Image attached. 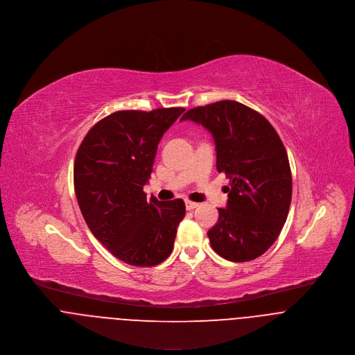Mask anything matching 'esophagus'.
I'll return each instance as SVG.
<instances>
[{"instance_id": "34e87169", "label": "esophagus", "mask_w": 355, "mask_h": 355, "mask_svg": "<svg viewBox=\"0 0 355 355\" xmlns=\"http://www.w3.org/2000/svg\"><path fill=\"white\" fill-rule=\"evenodd\" d=\"M198 206H199V205L195 203V202H189V200L185 202V207H187V210H189V211H191V210H195Z\"/></svg>"}]
</instances>
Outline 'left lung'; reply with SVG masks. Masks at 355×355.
I'll return each instance as SVG.
<instances>
[{
    "mask_svg": "<svg viewBox=\"0 0 355 355\" xmlns=\"http://www.w3.org/2000/svg\"><path fill=\"white\" fill-rule=\"evenodd\" d=\"M205 126L216 149V170L230 180L227 205L207 232L214 251L232 262L252 261L277 240L286 220L292 175L275 128L252 108L222 100L185 112Z\"/></svg>",
    "mask_w": 355,
    "mask_h": 355,
    "instance_id": "8db88e82",
    "label": "left lung"
}]
</instances>
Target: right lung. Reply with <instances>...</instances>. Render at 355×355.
<instances>
[{
	"mask_svg": "<svg viewBox=\"0 0 355 355\" xmlns=\"http://www.w3.org/2000/svg\"><path fill=\"white\" fill-rule=\"evenodd\" d=\"M185 110L118 111L98 121L73 163L76 200L93 236L132 266H155L173 251L185 216L181 199L146 200L157 144Z\"/></svg>",
	"mask_w": 355,
	"mask_h": 355,
	"instance_id": "1",
	"label": "right lung"
}]
</instances>
